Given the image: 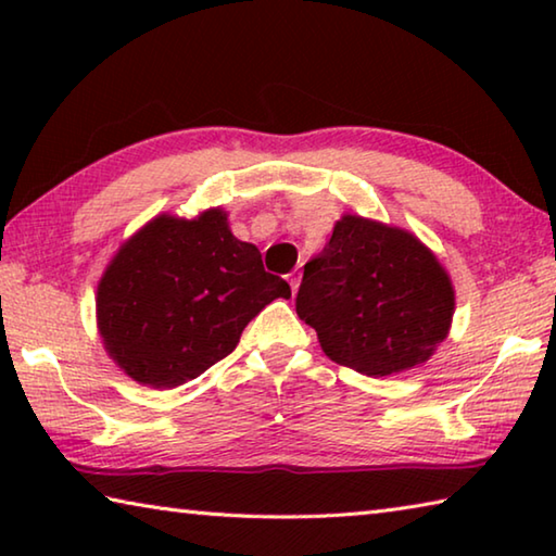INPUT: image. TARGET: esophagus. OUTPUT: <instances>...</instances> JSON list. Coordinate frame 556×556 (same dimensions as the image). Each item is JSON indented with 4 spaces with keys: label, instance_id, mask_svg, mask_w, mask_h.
<instances>
[{
    "label": "esophagus",
    "instance_id": "1",
    "mask_svg": "<svg viewBox=\"0 0 556 556\" xmlns=\"http://www.w3.org/2000/svg\"><path fill=\"white\" fill-rule=\"evenodd\" d=\"M289 285H291V291H294V294H296L299 285H301V275H299V271H291V275H289Z\"/></svg>",
    "mask_w": 556,
    "mask_h": 556
}]
</instances>
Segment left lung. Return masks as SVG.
Here are the masks:
<instances>
[{
    "label": "left lung",
    "mask_w": 556,
    "mask_h": 556,
    "mask_svg": "<svg viewBox=\"0 0 556 556\" xmlns=\"http://www.w3.org/2000/svg\"><path fill=\"white\" fill-rule=\"evenodd\" d=\"M456 289L434 250L382 220L343 213L304 265L296 314L331 361L368 378L425 365L446 341Z\"/></svg>",
    "instance_id": "left-lung-1"
}]
</instances>
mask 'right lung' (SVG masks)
<instances>
[{"label":"right lung","mask_w":556,"mask_h":556,"mask_svg":"<svg viewBox=\"0 0 556 556\" xmlns=\"http://www.w3.org/2000/svg\"><path fill=\"white\" fill-rule=\"evenodd\" d=\"M257 244L232 235L228 211L159 213L119 244L96 291L98 333L117 368L174 390L235 351L252 318L289 299Z\"/></svg>","instance_id":"right-lung-1"}]
</instances>
